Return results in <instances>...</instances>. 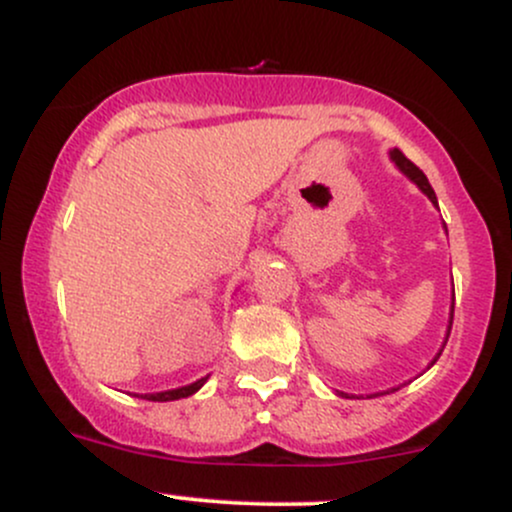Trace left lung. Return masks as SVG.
<instances>
[{"mask_svg":"<svg viewBox=\"0 0 512 512\" xmlns=\"http://www.w3.org/2000/svg\"><path fill=\"white\" fill-rule=\"evenodd\" d=\"M387 156H390V161H392V163H395V168L399 170V173H402V175H404V178H409L411 182H414V185H416V187H419V190H421V192H424V195H426L428 199H431V204H433V207H438V199H436V192H433L431 182H428V178H426V175H424V173H421V170H419V168H416V166H414V163H411V161H409V158H407V156H404V154H402V151H399V149H390V151H387ZM443 228H445V226H443ZM445 233H448V228H445ZM452 313H455V293H452V303H450V317H448V330H445V342H443V346H440V351H438V354H436V356H433V361H431V363H428V368H431V366H433V363H436V361H438V356H440V354H443L445 344H448V337H450V330H452ZM395 390H399V387H392V392H395ZM387 392H390V390H387ZM337 395H339V397H346V399H351L349 395H346V392H339V390H337Z\"/></svg>","mask_w":512,"mask_h":512,"instance_id":"obj_1","label":"left lung"}]
</instances>
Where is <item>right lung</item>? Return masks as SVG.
Masks as SVG:
<instances>
[{"label": "right lung", "mask_w": 512, "mask_h": 512, "mask_svg": "<svg viewBox=\"0 0 512 512\" xmlns=\"http://www.w3.org/2000/svg\"><path fill=\"white\" fill-rule=\"evenodd\" d=\"M209 380V375H204V378L195 380V383L190 385H182V387H175V390H163V392H146V395H139V392H134V397H142V399H149V402H173V399H180V397H190L195 395L197 390H202L204 383Z\"/></svg>", "instance_id": "add662e5"}]
</instances>
